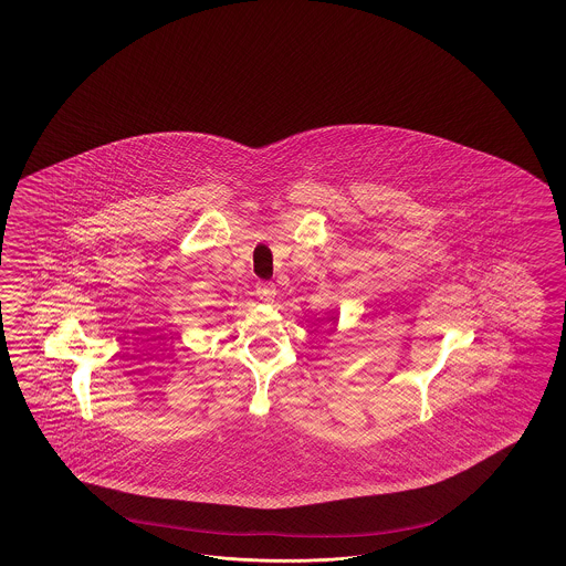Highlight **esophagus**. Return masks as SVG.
I'll list each match as a JSON object with an SVG mask.
<instances>
[{"label":"esophagus","mask_w":566,"mask_h":566,"mask_svg":"<svg viewBox=\"0 0 566 566\" xmlns=\"http://www.w3.org/2000/svg\"><path fill=\"white\" fill-rule=\"evenodd\" d=\"M258 296L263 303H274L275 284L274 282H259Z\"/></svg>","instance_id":"1"}]
</instances>
